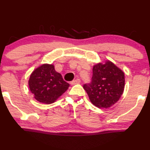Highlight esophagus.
Listing matches in <instances>:
<instances>
[{"mask_svg": "<svg viewBox=\"0 0 150 150\" xmlns=\"http://www.w3.org/2000/svg\"><path fill=\"white\" fill-rule=\"evenodd\" d=\"M79 83H80V79H76L75 80H73V81L71 82V84H79Z\"/></svg>", "mask_w": 150, "mask_h": 150, "instance_id": "34e87169", "label": "esophagus"}]
</instances>
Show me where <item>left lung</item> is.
Returning a JSON list of instances; mask_svg holds the SVG:
<instances>
[{
	"label": "left lung",
	"instance_id": "obj_1",
	"mask_svg": "<svg viewBox=\"0 0 150 150\" xmlns=\"http://www.w3.org/2000/svg\"><path fill=\"white\" fill-rule=\"evenodd\" d=\"M125 81L124 72L110 60H106L93 66L91 83L83 87L94 106L107 109L120 98Z\"/></svg>",
	"mask_w": 150,
	"mask_h": 150
}]
</instances>
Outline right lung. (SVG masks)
<instances>
[{"mask_svg": "<svg viewBox=\"0 0 150 150\" xmlns=\"http://www.w3.org/2000/svg\"><path fill=\"white\" fill-rule=\"evenodd\" d=\"M28 85L35 100L46 104L56 101L69 87L62 75L54 70V65L47 63L32 72Z\"/></svg>", "mask_w": 150, "mask_h": 150, "instance_id": "add662e5", "label": "right lung"}]
</instances>
